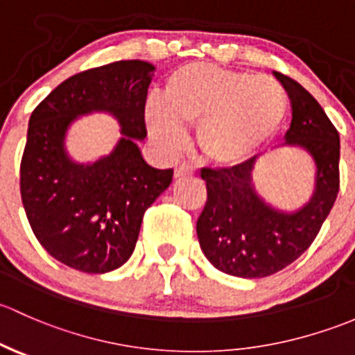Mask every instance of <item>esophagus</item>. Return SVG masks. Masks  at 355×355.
Returning a JSON list of instances; mask_svg holds the SVG:
<instances>
[{
    "mask_svg": "<svg viewBox=\"0 0 355 355\" xmlns=\"http://www.w3.org/2000/svg\"><path fill=\"white\" fill-rule=\"evenodd\" d=\"M195 173L193 171V167L189 166V164H178L176 169H174V178H186V176H191V174Z\"/></svg>",
    "mask_w": 355,
    "mask_h": 355,
    "instance_id": "1",
    "label": "esophagus"
}]
</instances>
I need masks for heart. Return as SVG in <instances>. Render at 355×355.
Listing matches in <instances>:
<instances>
[{"mask_svg":"<svg viewBox=\"0 0 355 355\" xmlns=\"http://www.w3.org/2000/svg\"><path fill=\"white\" fill-rule=\"evenodd\" d=\"M287 105L286 90L272 76L191 63L169 76L166 98H147L144 114L160 147L174 150L186 128H198L196 141L205 159L236 166L275 137Z\"/></svg>","mask_w":355,"mask_h":355,"instance_id":"obj_1","label":"heart"}]
</instances>
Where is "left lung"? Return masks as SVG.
I'll return each instance as SVG.
<instances>
[{"label": "left lung", "mask_w": 355, "mask_h": 355, "mask_svg": "<svg viewBox=\"0 0 355 355\" xmlns=\"http://www.w3.org/2000/svg\"><path fill=\"white\" fill-rule=\"evenodd\" d=\"M275 76L292 105L286 144L299 147L316 164L314 191L295 211L273 208L258 195L253 169L258 155L222 169H202L207 203L196 222L200 246L220 272L243 279L273 275L295 261L314 241L340 188V137L323 107L291 76Z\"/></svg>", "instance_id": "left-lung-1"}]
</instances>
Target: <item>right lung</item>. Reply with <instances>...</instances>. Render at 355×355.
I'll return each instance as SVG.
<instances>
[{"label": "right lung", "instance_id": "add662e5", "mask_svg": "<svg viewBox=\"0 0 355 355\" xmlns=\"http://www.w3.org/2000/svg\"><path fill=\"white\" fill-rule=\"evenodd\" d=\"M155 67L128 60L76 73L58 85L28 121L20 193L44 250L69 268L107 273L131 257L144 214L169 188L173 169L148 166L138 148L147 137L145 102ZM90 112H109L123 137L92 164L69 159L67 128Z\"/></svg>", "mask_w": 355, "mask_h": 355}]
</instances>
